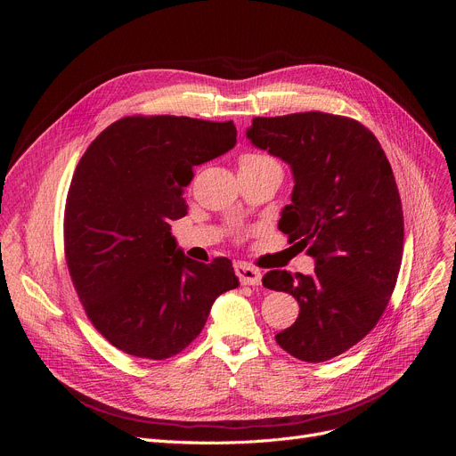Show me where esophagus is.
<instances>
[{
	"instance_id": "1",
	"label": "esophagus",
	"mask_w": 456,
	"mask_h": 456,
	"mask_svg": "<svg viewBox=\"0 0 456 456\" xmlns=\"http://www.w3.org/2000/svg\"><path fill=\"white\" fill-rule=\"evenodd\" d=\"M234 273L238 277V281H240V284H258L260 282V272L249 265H246V262H238V265H234Z\"/></svg>"
}]
</instances>
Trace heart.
<instances>
[{
  "instance_id": "1",
  "label": "heart",
  "mask_w": 456,
  "mask_h": 456,
  "mask_svg": "<svg viewBox=\"0 0 456 456\" xmlns=\"http://www.w3.org/2000/svg\"><path fill=\"white\" fill-rule=\"evenodd\" d=\"M238 166L240 172H270L277 174L282 179V166L281 162L265 151H246L238 157Z\"/></svg>"
}]
</instances>
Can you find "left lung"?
I'll list each match as a JSON object with an SVG mask.
<instances>
[{"mask_svg": "<svg viewBox=\"0 0 456 456\" xmlns=\"http://www.w3.org/2000/svg\"><path fill=\"white\" fill-rule=\"evenodd\" d=\"M248 138L290 164L296 184L279 229L316 258L310 275L262 277L299 303L275 340L299 361L325 362L366 337L395 289L404 227L392 166L368 127L338 114L253 118Z\"/></svg>", "mask_w": 456, "mask_h": 456, "instance_id": "obj_1", "label": "left lung"}]
</instances>
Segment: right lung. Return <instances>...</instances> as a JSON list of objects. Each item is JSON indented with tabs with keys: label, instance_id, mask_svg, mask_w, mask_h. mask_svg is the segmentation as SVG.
<instances>
[{
	"label": "right lung",
	"instance_id": "obj_1",
	"mask_svg": "<svg viewBox=\"0 0 456 456\" xmlns=\"http://www.w3.org/2000/svg\"><path fill=\"white\" fill-rule=\"evenodd\" d=\"M236 143L232 122L127 116L81 157L64 208V256L92 325L114 347L164 361L198 338L210 306L238 286L231 260L179 253L191 167Z\"/></svg>",
	"mask_w": 456,
	"mask_h": 456
}]
</instances>
